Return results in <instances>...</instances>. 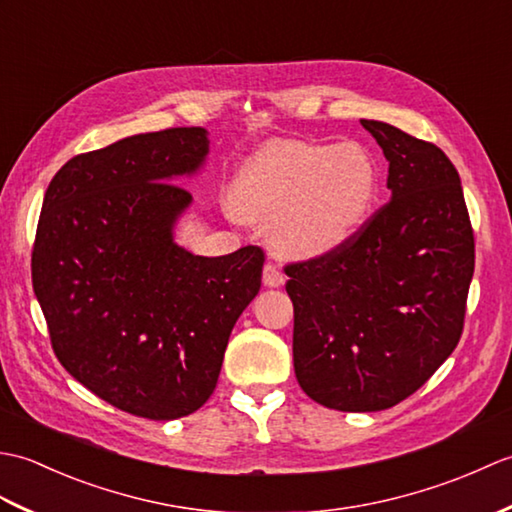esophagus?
Segmentation results:
<instances>
[{"label":"esophagus","instance_id":"34e87169","mask_svg":"<svg viewBox=\"0 0 512 512\" xmlns=\"http://www.w3.org/2000/svg\"><path fill=\"white\" fill-rule=\"evenodd\" d=\"M284 281H286V275H284V270H281L279 264L268 262V264L264 266V284H266V286L279 288L281 284H284Z\"/></svg>","mask_w":512,"mask_h":512}]
</instances>
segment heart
I'll use <instances>...</instances> for the list:
<instances>
[{"label":"heart","instance_id":"b5f03b06","mask_svg":"<svg viewBox=\"0 0 512 512\" xmlns=\"http://www.w3.org/2000/svg\"><path fill=\"white\" fill-rule=\"evenodd\" d=\"M374 195L376 167L361 147L292 143L239 178L233 209L268 224L284 253L319 255L358 231Z\"/></svg>","mask_w":512,"mask_h":512}]
</instances>
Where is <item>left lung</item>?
Masks as SVG:
<instances>
[{"label": "left lung", "mask_w": 512, "mask_h": 512, "mask_svg": "<svg viewBox=\"0 0 512 512\" xmlns=\"http://www.w3.org/2000/svg\"><path fill=\"white\" fill-rule=\"evenodd\" d=\"M389 160L391 200L328 253L286 264L301 389L339 411H383L418 391L464 330L475 237L440 147L361 121Z\"/></svg>", "instance_id": "1"}]
</instances>
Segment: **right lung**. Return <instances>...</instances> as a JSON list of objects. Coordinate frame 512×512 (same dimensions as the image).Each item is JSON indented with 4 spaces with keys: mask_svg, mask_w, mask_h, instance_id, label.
<instances>
[{
    "mask_svg": "<svg viewBox=\"0 0 512 512\" xmlns=\"http://www.w3.org/2000/svg\"><path fill=\"white\" fill-rule=\"evenodd\" d=\"M209 151L171 127L79 154L43 198L32 288L59 363L132 416L173 420L211 398L228 336L262 286L264 248L200 257L173 244Z\"/></svg>",
    "mask_w": 512,
    "mask_h": 512,
    "instance_id": "right-lung-1",
    "label": "right lung"
}]
</instances>
